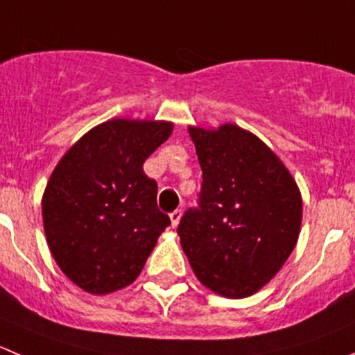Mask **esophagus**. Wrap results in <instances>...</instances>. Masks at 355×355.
Returning a JSON list of instances; mask_svg holds the SVG:
<instances>
[{"instance_id":"1","label":"esophagus","mask_w":355,"mask_h":355,"mask_svg":"<svg viewBox=\"0 0 355 355\" xmlns=\"http://www.w3.org/2000/svg\"><path fill=\"white\" fill-rule=\"evenodd\" d=\"M181 214H183V212L180 211V209H175L174 212H171V225H172V228H175V226L180 225V219H181Z\"/></svg>"}]
</instances>
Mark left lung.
<instances>
[{"label":"left lung","instance_id":"1","mask_svg":"<svg viewBox=\"0 0 355 355\" xmlns=\"http://www.w3.org/2000/svg\"><path fill=\"white\" fill-rule=\"evenodd\" d=\"M202 167L198 209L178 234L198 281L225 298L268 284L298 242L302 193L282 160L235 123L188 127Z\"/></svg>","mask_w":355,"mask_h":355}]
</instances>
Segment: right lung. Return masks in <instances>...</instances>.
I'll list each match as a JSON object with an SVG mask.
<instances>
[{"mask_svg":"<svg viewBox=\"0 0 355 355\" xmlns=\"http://www.w3.org/2000/svg\"><path fill=\"white\" fill-rule=\"evenodd\" d=\"M172 129V121L113 118L80 137L53 168L42 198L46 244L83 291L110 295L132 284L171 225L143 164Z\"/></svg>","mask_w":355,"mask_h":355,"instance_id":"obj_1","label":"right lung"}]
</instances>
